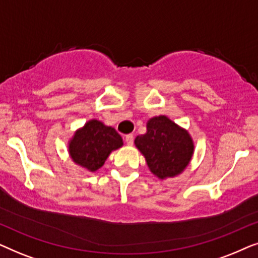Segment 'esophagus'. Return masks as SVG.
Returning a JSON list of instances; mask_svg holds the SVG:
<instances>
[{"instance_id":"obj_1","label":"esophagus","mask_w":258,"mask_h":258,"mask_svg":"<svg viewBox=\"0 0 258 258\" xmlns=\"http://www.w3.org/2000/svg\"><path fill=\"white\" fill-rule=\"evenodd\" d=\"M124 141H125L126 146H133V143H134V136L132 135V134H130V135H126V136L124 137Z\"/></svg>"}]
</instances>
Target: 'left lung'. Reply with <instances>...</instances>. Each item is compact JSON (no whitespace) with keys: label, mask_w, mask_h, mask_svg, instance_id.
Returning <instances> with one entry per match:
<instances>
[{"label":"left lung","mask_w":258,"mask_h":258,"mask_svg":"<svg viewBox=\"0 0 258 258\" xmlns=\"http://www.w3.org/2000/svg\"><path fill=\"white\" fill-rule=\"evenodd\" d=\"M135 146L146 158L149 170L160 179L182 174L195 149L188 130L164 115L147 122V133L136 137Z\"/></svg>","instance_id":"8db88e82"}]
</instances>
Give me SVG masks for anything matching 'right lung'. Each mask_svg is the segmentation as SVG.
I'll return each mask as SVG.
<instances>
[{
  "mask_svg": "<svg viewBox=\"0 0 258 258\" xmlns=\"http://www.w3.org/2000/svg\"><path fill=\"white\" fill-rule=\"evenodd\" d=\"M122 146V137L112 126L98 119H90L74 133L68 151L74 163L94 172L104 164L111 151Z\"/></svg>",
  "mask_w": 258,
  "mask_h": 258,
  "instance_id": "1",
  "label": "right lung"
}]
</instances>
